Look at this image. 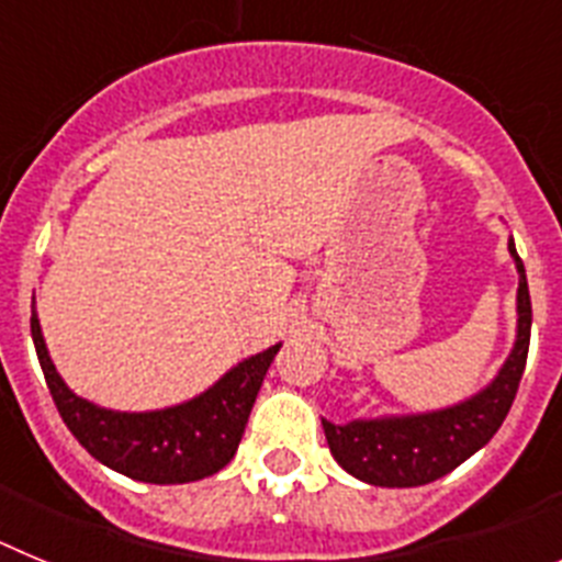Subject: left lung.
Segmentation results:
<instances>
[{
  "label": "left lung",
  "instance_id": "obj_1",
  "mask_svg": "<svg viewBox=\"0 0 562 562\" xmlns=\"http://www.w3.org/2000/svg\"><path fill=\"white\" fill-rule=\"evenodd\" d=\"M509 252L518 267V335L515 346L484 391L450 408L411 416L355 419L349 425L324 422V434L337 464L374 486H422L479 453L498 434L518 394L532 335V301L515 241Z\"/></svg>",
  "mask_w": 562,
  "mask_h": 562
}]
</instances>
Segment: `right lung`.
I'll list each match as a JSON object with an SVG mask.
<instances>
[{
  "instance_id": "right-lung-1",
  "label": "right lung",
  "mask_w": 562,
  "mask_h": 562,
  "mask_svg": "<svg viewBox=\"0 0 562 562\" xmlns=\"http://www.w3.org/2000/svg\"><path fill=\"white\" fill-rule=\"evenodd\" d=\"M30 331L47 389L69 434L81 441V448H87L92 459L112 467L114 473L146 484H188L220 473L236 456L258 389L281 349V342H276L261 355L247 357L220 382H213L211 389L182 405L126 414L98 408L95 402L67 389L44 346L36 301L30 315Z\"/></svg>"
}]
</instances>
